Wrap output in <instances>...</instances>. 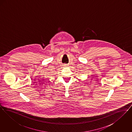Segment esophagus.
Listing matches in <instances>:
<instances>
[{"mask_svg": "<svg viewBox=\"0 0 132 132\" xmlns=\"http://www.w3.org/2000/svg\"><path fill=\"white\" fill-rule=\"evenodd\" d=\"M64 66H67V64H65V65H64Z\"/></svg>", "mask_w": 132, "mask_h": 132, "instance_id": "1", "label": "esophagus"}]
</instances>
